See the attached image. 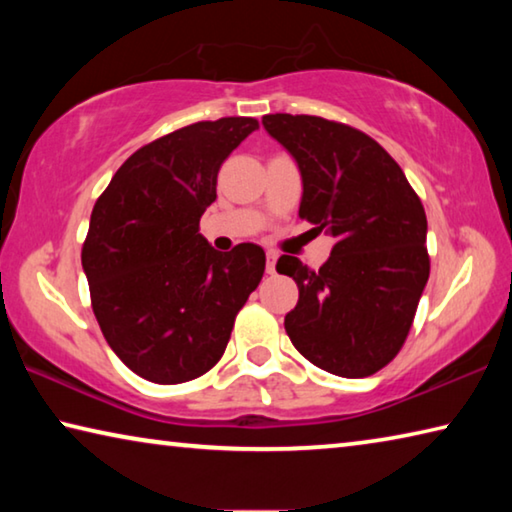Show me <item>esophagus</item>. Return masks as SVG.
I'll use <instances>...</instances> for the list:
<instances>
[{"label":"esophagus","instance_id":"34e87169","mask_svg":"<svg viewBox=\"0 0 512 512\" xmlns=\"http://www.w3.org/2000/svg\"><path fill=\"white\" fill-rule=\"evenodd\" d=\"M275 262H277V253H275V250H268V253H266V273L268 275L275 273Z\"/></svg>","mask_w":512,"mask_h":512}]
</instances>
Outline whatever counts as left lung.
Returning <instances> with one entry per match:
<instances>
[{"label": "left lung", "instance_id": "left-lung-1", "mask_svg": "<svg viewBox=\"0 0 512 512\" xmlns=\"http://www.w3.org/2000/svg\"><path fill=\"white\" fill-rule=\"evenodd\" d=\"M262 124L298 162L300 219L336 239L318 271L298 257L277 259V273L300 291L284 329L314 366L350 379L375 375L402 350L429 280L420 196L384 146L357 128L287 112Z\"/></svg>", "mask_w": 512, "mask_h": 512}]
</instances>
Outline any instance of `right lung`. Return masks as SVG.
<instances>
[{"label":"right lung","instance_id":"obj_1","mask_svg":"<svg viewBox=\"0 0 512 512\" xmlns=\"http://www.w3.org/2000/svg\"><path fill=\"white\" fill-rule=\"evenodd\" d=\"M255 128L253 117H223L162 135L94 203L81 250L92 311L112 352L153 384L214 368L264 275L259 246L219 253L198 235L223 160Z\"/></svg>","mask_w":512,"mask_h":512}]
</instances>
